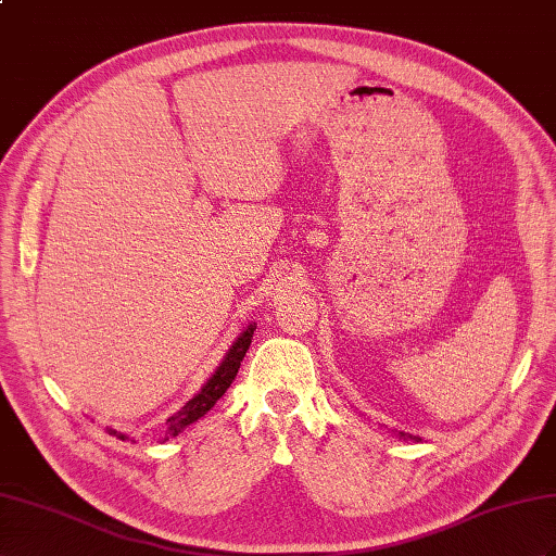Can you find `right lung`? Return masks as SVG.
Wrapping results in <instances>:
<instances>
[{"label": "right lung", "instance_id": "obj_1", "mask_svg": "<svg viewBox=\"0 0 556 556\" xmlns=\"http://www.w3.org/2000/svg\"><path fill=\"white\" fill-rule=\"evenodd\" d=\"M251 338H253V326H249V329L237 338V343L230 348V352H227L225 362L218 366V371L208 378V382L202 388V392H199L197 396H192V400H190L188 404H185L176 416H170V418L166 420L168 434H170V437H176V434L182 432L185 427H188L190 422H194V420H199L202 416H206V410L213 408V404H216V402L220 400V396L225 394V390L232 386V380H235V376H237V371H239V364H241V359H244V354H247V350H249V345H251ZM110 434H115V437H119V439H126V434H119V432H115V430H110ZM166 439H168V437H166Z\"/></svg>", "mask_w": 556, "mask_h": 556}]
</instances>
